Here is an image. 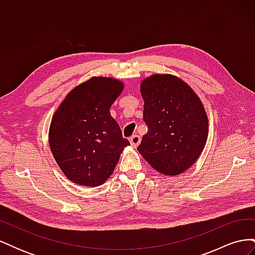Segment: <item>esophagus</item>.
Wrapping results in <instances>:
<instances>
[{"label": "esophagus", "instance_id": "1", "mask_svg": "<svg viewBox=\"0 0 255 255\" xmlns=\"http://www.w3.org/2000/svg\"><path fill=\"white\" fill-rule=\"evenodd\" d=\"M129 142H130V145H132L133 148H136V146L139 144V142H140V137L138 135H133L132 137L129 138Z\"/></svg>", "mask_w": 255, "mask_h": 255}]
</instances>
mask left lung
Instances as JSON below:
<instances>
[{"label": "left lung", "instance_id": "obj_1", "mask_svg": "<svg viewBox=\"0 0 255 255\" xmlns=\"http://www.w3.org/2000/svg\"><path fill=\"white\" fill-rule=\"evenodd\" d=\"M148 133L137 150L163 175H179L196 163L208 134L201 100L172 74H153L140 84Z\"/></svg>", "mask_w": 255, "mask_h": 255}]
</instances>
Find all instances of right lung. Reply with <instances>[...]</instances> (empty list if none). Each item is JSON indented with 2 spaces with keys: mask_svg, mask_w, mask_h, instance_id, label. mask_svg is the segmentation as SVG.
<instances>
[{
  "mask_svg": "<svg viewBox=\"0 0 255 255\" xmlns=\"http://www.w3.org/2000/svg\"><path fill=\"white\" fill-rule=\"evenodd\" d=\"M123 87L119 80L94 76L69 92L53 115L50 149L73 183L88 187L103 184L129 144L110 113Z\"/></svg>",
  "mask_w": 255,
  "mask_h": 255,
  "instance_id": "right-lung-1",
  "label": "right lung"
}]
</instances>
